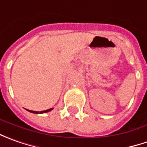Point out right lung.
I'll return each instance as SVG.
<instances>
[{"instance_id":"obj_1","label":"right lung","mask_w":147,"mask_h":147,"mask_svg":"<svg viewBox=\"0 0 147 147\" xmlns=\"http://www.w3.org/2000/svg\"><path fill=\"white\" fill-rule=\"evenodd\" d=\"M53 110V108H51V109H49V110H43V111H32V110H28L29 112H31V113H33V114H43V113H47L49 111H51V110Z\"/></svg>"}]
</instances>
